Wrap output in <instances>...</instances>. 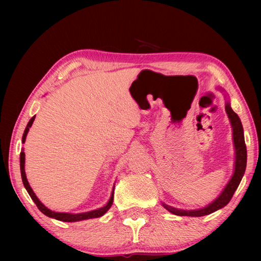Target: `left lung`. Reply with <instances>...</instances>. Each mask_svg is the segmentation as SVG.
<instances>
[{
    "label": "left lung",
    "instance_id": "left-lung-1",
    "mask_svg": "<svg viewBox=\"0 0 261 261\" xmlns=\"http://www.w3.org/2000/svg\"><path fill=\"white\" fill-rule=\"evenodd\" d=\"M225 111L226 113H228L232 125V131H233L232 135H233V143L236 149V164L233 175H232L231 179L229 180L228 184H226L223 192L220 194V196L216 197L212 203H210L207 205V206L198 210L187 211L169 206V205L163 203V206L166 210H168L170 213L180 216H203L211 214L215 212V211L224 207L225 205L231 201V198L233 196L234 192L237 191L238 186H239L247 166V148L245 142V136H243V127L240 118L236 112H233V110L231 109L229 102H226L225 104Z\"/></svg>",
    "mask_w": 261,
    "mask_h": 261
}]
</instances>
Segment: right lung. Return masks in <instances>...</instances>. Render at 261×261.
Returning <instances> with one entry per match:
<instances>
[{"label":"right lung","mask_w":261,"mask_h":261,"mask_svg":"<svg viewBox=\"0 0 261 261\" xmlns=\"http://www.w3.org/2000/svg\"><path fill=\"white\" fill-rule=\"evenodd\" d=\"M36 116H32L30 119L29 123L27 124L25 130L23 132V136H22V143H24L25 141V138L28 132H29V129L31 127L33 121H35ZM24 157L25 154L23 151H21L20 153V169H21V177H22V181H23V185L25 187L27 192L29 193L30 197L32 198V201L36 203V205L38 206V208L41 211V212L49 216V218H53V219H56L58 221H63V222H77V221H83V220H87V219H94V218H99V216L104 215L105 213L108 212V210L111 207V205L113 204V193L112 192V195L110 197V201L108 202V204L105 205V206L101 207V208H97V210H94V211H90V212H85V213H79V214H71V213H59V212H54V211L47 208L45 205H43L40 201H39V198L36 196V194L33 193L32 188L30 187L29 182H28L27 179V176H25V171H24ZM114 191V188H113Z\"/></svg>","instance_id":"right-lung-1"}]
</instances>
